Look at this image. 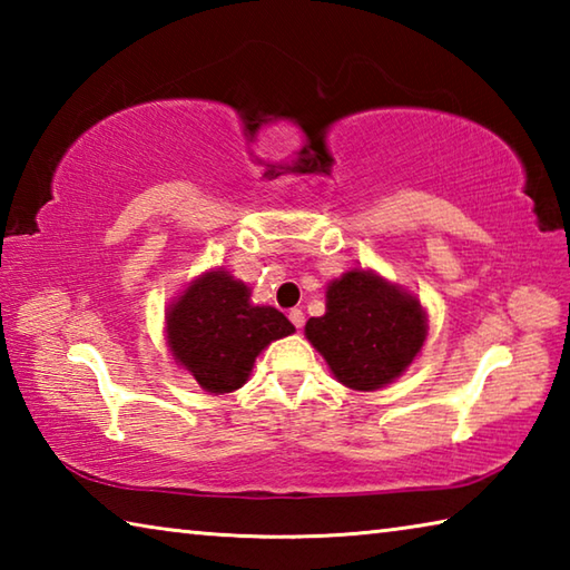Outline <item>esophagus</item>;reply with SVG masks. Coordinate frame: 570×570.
<instances>
[{
	"mask_svg": "<svg viewBox=\"0 0 570 570\" xmlns=\"http://www.w3.org/2000/svg\"><path fill=\"white\" fill-rule=\"evenodd\" d=\"M288 320H292V324L296 326V330H302V326H304V312H302V308H292V312H288Z\"/></svg>",
	"mask_w": 570,
	"mask_h": 570,
	"instance_id": "esophagus-1",
	"label": "esophagus"
}]
</instances>
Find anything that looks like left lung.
I'll return each instance as SVG.
<instances>
[{
  "label": "left lung",
  "instance_id": "obj_1",
  "mask_svg": "<svg viewBox=\"0 0 570 570\" xmlns=\"http://www.w3.org/2000/svg\"><path fill=\"white\" fill-rule=\"evenodd\" d=\"M428 330L417 296L372 268H352L326 286V312L312 316L304 334L336 382L374 392L407 372Z\"/></svg>",
  "mask_w": 570,
  "mask_h": 570
}]
</instances>
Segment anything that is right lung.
Instances as JSON below:
<instances>
[{"mask_svg": "<svg viewBox=\"0 0 570 570\" xmlns=\"http://www.w3.org/2000/svg\"><path fill=\"white\" fill-rule=\"evenodd\" d=\"M294 332L278 308L250 302V288L226 268L193 278L166 308L173 360L210 394L244 387L256 356Z\"/></svg>", "mask_w": 570, "mask_h": 570, "instance_id": "obj_1", "label": "right lung"}]
</instances>
